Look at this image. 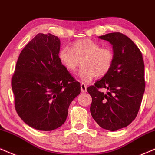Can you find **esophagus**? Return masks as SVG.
Returning a JSON list of instances; mask_svg holds the SVG:
<instances>
[{
  "label": "esophagus",
  "instance_id": "1",
  "mask_svg": "<svg viewBox=\"0 0 155 155\" xmlns=\"http://www.w3.org/2000/svg\"><path fill=\"white\" fill-rule=\"evenodd\" d=\"M81 91H82V92H83V93L86 92V91H87V85H85V84L81 83Z\"/></svg>",
  "mask_w": 155,
  "mask_h": 155
}]
</instances>
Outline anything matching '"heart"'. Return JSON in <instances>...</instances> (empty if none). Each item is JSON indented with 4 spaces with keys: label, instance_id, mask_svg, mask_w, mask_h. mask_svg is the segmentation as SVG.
<instances>
[{
    "label": "heart",
    "instance_id": "b5f03b06",
    "mask_svg": "<svg viewBox=\"0 0 155 155\" xmlns=\"http://www.w3.org/2000/svg\"><path fill=\"white\" fill-rule=\"evenodd\" d=\"M59 58L69 71L72 72L83 64L78 75L82 81L89 82L95 77L106 75L111 69L114 54L108 47L90 39L76 41L72 49L64 47L59 53Z\"/></svg>",
    "mask_w": 155,
    "mask_h": 155
}]
</instances>
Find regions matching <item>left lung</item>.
<instances>
[{
	"label": "left lung",
	"instance_id": "left-lung-1",
	"mask_svg": "<svg viewBox=\"0 0 155 155\" xmlns=\"http://www.w3.org/2000/svg\"><path fill=\"white\" fill-rule=\"evenodd\" d=\"M113 45L110 71L87 88L92 97L91 114L103 129L111 131L127 127L135 119L145 89L142 54L133 41L120 32L101 36ZM108 91L106 94L100 89Z\"/></svg>",
	"mask_w": 155,
	"mask_h": 155
}]
</instances>
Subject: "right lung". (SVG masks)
I'll list each match as a JSON object with an SVG mask.
<instances>
[{"label":"right lung","mask_w":155,"mask_h":155,"mask_svg":"<svg viewBox=\"0 0 155 155\" xmlns=\"http://www.w3.org/2000/svg\"><path fill=\"white\" fill-rule=\"evenodd\" d=\"M60 49L58 37L38 34L20 53L11 80L17 114L37 130L61 127L81 93V84L62 64Z\"/></svg>","instance_id":"right-lung-1"}]
</instances>
